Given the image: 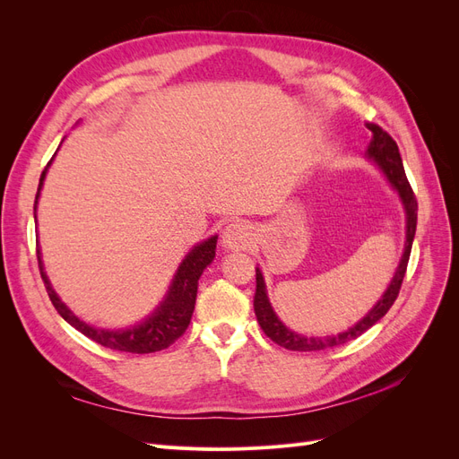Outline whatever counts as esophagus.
I'll list each match as a JSON object with an SVG mask.
<instances>
[{
    "mask_svg": "<svg viewBox=\"0 0 459 459\" xmlns=\"http://www.w3.org/2000/svg\"><path fill=\"white\" fill-rule=\"evenodd\" d=\"M255 243V230L247 221H231L221 231V247L230 251H245Z\"/></svg>",
    "mask_w": 459,
    "mask_h": 459,
    "instance_id": "34e87169",
    "label": "esophagus"
}]
</instances>
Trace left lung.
<instances>
[{
	"mask_svg": "<svg viewBox=\"0 0 459 459\" xmlns=\"http://www.w3.org/2000/svg\"><path fill=\"white\" fill-rule=\"evenodd\" d=\"M366 128L371 130V134H373L371 142L368 145V159H371L375 164L379 166L383 174L386 176L388 184L393 186V189L398 191L402 204H404V211H406L404 255H402V258H400V264L394 272L391 285L386 287V290L377 300V304H375V307L351 329H346V331L339 333V335H331V337H304V335H299V333H295V331H290L289 327H285L281 319L275 316V312L272 308L268 293H266V283H264L262 272L256 268V293H255L256 319H258L262 331L266 333V335L275 344L283 346V349H287V351H297V352L324 351V349H333V346H339V344H344V342L359 337L371 325L377 324L388 310H391V307L400 293L402 281H404L408 260H410V253H411V243L415 238V226H418V199H415L413 189L406 178L404 164H402L396 142L381 126H377V124L368 122Z\"/></svg>",
	"mask_w": 459,
	"mask_h": 459,
	"instance_id": "obj_1",
	"label": "left lung"
}]
</instances>
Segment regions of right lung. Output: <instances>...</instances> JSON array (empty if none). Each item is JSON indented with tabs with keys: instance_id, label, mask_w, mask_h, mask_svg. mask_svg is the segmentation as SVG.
I'll return each instance as SVG.
<instances>
[{
	"instance_id": "add662e5",
	"label": "right lung",
	"mask_w": 459,
	"mask_h": 459,
	"mask_svg": "<svg viewBox=\"0 0 459 459\" xmlns=\"http://www.w3.org/2000/svg\"><path fill=\"white\" fill-rule=\"evenodd\" d=\"M51 160L48 162V166L51 164ZM46 172H48V169L39 176V186H38V193H36V201H34V218H36L39 191H41V186H44V179H46ZM216 239H218V235H212L211 239H206V241L199 243L197 247L191 248V253L184 258L182 264H179V268L172 280V285L169 289V293H166L164 300L160 302V307H157V310L152 312L145 319V322H142L140 325H134L128 329H118V331L91 327L86 322H82V319L76 317L71 310H68L66 304L53 290L48 275L44 272V262H41V256H39L41 255L39 245L36 247V255H38V266H39L41 280H44L49 300L53 302L55 310L61 314L65 322H68L74 329H78L82 335H86L91 341H95L97 344L105 346V349L132 352V354H149V352L169 349L174 341H178L186 333V329L191 322L193 310H195L199 277H201L203 270L216 256Z\"/></svg>"
}]
</instances>
